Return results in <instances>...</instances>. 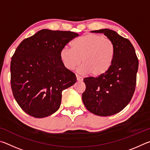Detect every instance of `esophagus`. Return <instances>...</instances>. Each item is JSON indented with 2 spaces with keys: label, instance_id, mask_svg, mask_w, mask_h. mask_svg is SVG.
Wrapping results in <instances>:
<instances>
[{
  "label": "esophagus",
  "instance_id": "34e87169",
  "mask_svg": "<svg viewBox=\"0 0 150 150\" xmlns=\"http://www.w3.org/2000/svg\"><path fill=\"white\" fill-rule=\"evenodd\" d=\"M76 77H77V80L78 81H83V78L81 77V76H79V75H76Z\"/></svg>",
  "mask_w": 150,
  "mask_h": 150
}]
</instances>
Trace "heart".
Wrapping results in <instances>:
<instances>
[{
  "label": "heart",
  "mask_w": 150,
  "mask_h": 150,
  "mask_svg": "<svg viewBox=\"0 0 150 150\" xmlns=\"http://www.w3.org/2000/svg\"><path fill=\"white\" fill-rule=\"evenodd\" d=\"M71 49L63 48L60 52L63 64L72 70L80 64L81 74H92L94 77L105 75L112 65L115 48L112 40L103 35L88 34L73 40Z\"/></svg>",
  "instance_id": "1"
}]
</instances>
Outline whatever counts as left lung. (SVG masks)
Listing matches in <instances>:
<instances>
[{
    "mask_svg": "<svg viewBox=\"0 0 150 150\" xmlns=\"http://www.w3.org/2000/svg\"><path fill=\"white\" fill-rule=\"evenodd\" d=\"M103 33L115 45V59L110 70L100 77L84 79L86 89L83 102L88 111L100 116L119 112L130 103L135 91L138 59L130 40L109 29L94 30Z\"/></svg>",
    "mask_w": 150,
    "mask_h": 150,
    "instance_id": "obj_1",
    "label": "left lung"
}]
</instances>
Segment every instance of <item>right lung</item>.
<instances>
[{
    "label": "right lung",
    "instance_id": "add662e5",
    "mask_svg": "<svg viewBox=\"0 0 150 150\" xmlns=\"http://www.w3.org/2000/svg\"><path fill=\"white\" fill-rule=\"evenodd\" d=\"M70 31L40 30L24 39L11 62L14 97L22 110L35 118H44L59 108L62 91L77 81L60 58L61 50L78 36Z\"/></svg>",
    "mask_w": 150,
    "mask_h": 150
}]
</instances>
